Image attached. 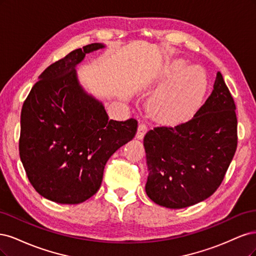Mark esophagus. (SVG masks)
<instances>
[{
    "label": "esophagus",
    "mask_w": 256,
    "mask_h": 256,
    "mask_svg": "<svg viewBox=\"0 0 256 256\" xmlns=\"http://www.w3.org/2000/svg\"><path fill=\"white\" fill-rule=\"evenodd\" d=\"M146 130H148V126L144 124V123H140L138 126L137 134H136L137 139H142L144 137V134L146 133Z\"/></svg>",
    "instance_id": "1"
}]
</instances>
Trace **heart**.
I'll list each match as a JSON object with an SVG mask.
<instances>
[{"mask_svg": "<svg viewBox=\"0 0 256 256\" xmlns=\"http://www.w3.org/2000/svg\"><path fill=\"white\" fill-rule=\"evenodd\" d=\"M185 68L183 62L173 67V80L156 96L154 110L162 117L180 119L185 117L199 104L208 87V78L199 67Z\"/></svg>", "mask_w": 256, "mask_h": 256, "instance_id": "obj_1", "label": "heart"}]
</instances>
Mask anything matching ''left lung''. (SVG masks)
<instances>
[{
  "instance_id": "8db88e82",
  "label": "left lung",
  "mask_w": 256,
  "mask_h": 256,
  "mask_svg": "<svg viewBox=\"0 0 256 256\" xmlns=\"http://www.w3.org/2000/svg\"><path fill=\"white\" fill-rule=\"evenodd\" d=\"M235 110L218 72L210 96L190 120L148 132L146 192L154 203L184 208L217 190L237 148Z\"/></svg>"
}]
</instances>
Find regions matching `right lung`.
<instances>
[{"mask_svg":"<svg viewBox=\"0 0 256 256\" xmlns=\"http://www.w3.org/2000/svg\"><path fill=\"white\" fill-rule=\"evenodd\" d=\"M104 46H85L48 66L22 106L21 162L35 190L56 203L92 196L107 160L137 132V120H110L103 104L78 83L76 66Z\"/></svg>","mask_w":256,"mask_h":256,"instance_id":"obj_1","label":"right lung"}]
</instances>
